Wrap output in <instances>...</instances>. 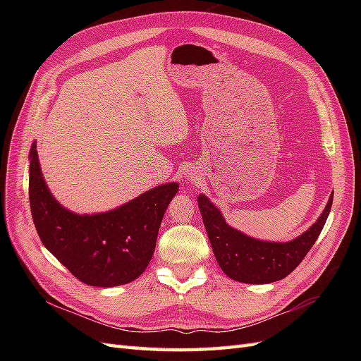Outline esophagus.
I'll return each mask as SVG.
<instances>
[{"mask_svg":"<svg viewBox=\"0 0 361 361\" xmlns=\"http://www.w3.org/2000/svg\"><path fill=\"white\" fill-rule=\"evenodd\" d=\"M185 178H187V180H188L190 183H194V182H195V179H197V176H195V173H194V171L187 173V176H185Z\"/></svg>","mask_w":361,"mask_h":361,"instance_id":"obj_1","label":"esophagus"}]
</instances>
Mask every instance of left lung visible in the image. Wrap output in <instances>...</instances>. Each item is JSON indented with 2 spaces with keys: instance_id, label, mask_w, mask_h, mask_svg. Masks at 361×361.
I'll return each mask as SVG.
<instances>
[{
  "instance_id": "8db88e82",
  "label": "left lung",
  "mask_w": 361,
  "mask_h": 361,
  "mask_svg": "<svg viewBox=\"0 0 361 361\" xmlns=\"http://www.w3.org/2000/svg\"><path fill=\"white\" fill-rule=\"evenodd\" d=\"M207 238H209L218 265L227 277L251 285H265L289 276L322 232L329 218L333 194L316 223L289 243H272L251 238L228 226L220 209L200 194L197 197Z\"/></svg>"
}]
</instances>
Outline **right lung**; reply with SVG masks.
Wrapping results in <instances>:
<instances>
[{
    "label": "right lung",
    "instance_id": "right-lung-1",
    "mask_svg": "<svg viewBox=\"0 0 361 361\" xmlns=\"http://www.w3.org/2000/svg\"><path fill=\"white\" fill-rule=\"evenodd\" d=\"M36 147L35 141L30 149L28 195L42 244L85 285L114 288L143 274L179 183L159 185L111 211L80 215L54 199Z\"/></svg>",
    "mask_w": 361,
    "mask_h": 361
}]
</instances>
